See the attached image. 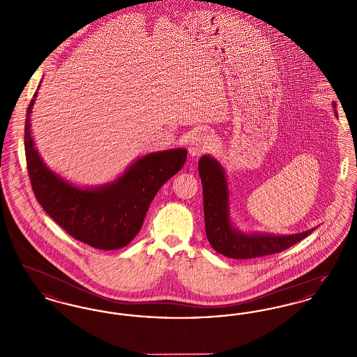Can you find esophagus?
Wrapping results in <instances>:
<instances>
[{"mask_svg": "<svg viewBox=\"0 0 357 357\" xmlns=\"http://www.w3.org/2000/svg\"><path fill=\"white\" fill-rule=\"evenodd\" d=\"M213 147V139L206 132H199L191 137L188 144V153L191 156H198L201 153H207Z\"/></svg>", "mask_w": 357, "mask_h": 357, "instance_id": "obj_1", "label": "esophagus"}]
</instances>
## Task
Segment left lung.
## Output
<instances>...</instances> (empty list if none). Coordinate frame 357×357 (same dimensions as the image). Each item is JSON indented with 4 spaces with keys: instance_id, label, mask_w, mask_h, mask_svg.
<instances>
[{
    "instance_id": "1",
    "label": "left lung",
    "mask_w": 357,
    "mask_h": 357,
    "mask_svg": "<svg viewBox=\"0 0 357 357\" xmlns=\"http://www.w3.org/2000/svg\"><path fill=\"white\" fill-rule=\"evenodd\" d=\"M336 108V102H333ZM337 116V112L335 111ZM204 186V213L206 237L213 249L236 259L275 255L307 237L314 229L289 236L245 234L234 229L229 215V190L225 170L214 158L204 155L198 165Z\"/></svg>"
}]
</instances>
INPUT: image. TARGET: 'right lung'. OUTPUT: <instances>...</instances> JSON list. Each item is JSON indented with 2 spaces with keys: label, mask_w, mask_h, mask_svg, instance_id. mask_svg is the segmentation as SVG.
Masks as SVG:
<instances>
[{
  "label": "right lung",
  "mask_w": 357,
  "mask_h": 357,
  "mask_svg": "<svg viewBox=\"0 0 357 357\" xmlns=\"http://www.w3.org/2000/svg\"><path fill=\"white\" fill-rule=\"evenodd\" d=\"M37 92L26 109L25 156L34 197L53 221L70 237L100 250L127 246L140 231L153 197L186 162L185 149L139 158L112 183L73 186L50 170L34 147L31 114Z\"/></svg>",
  "instance_id": "1"
}]
</instances>
